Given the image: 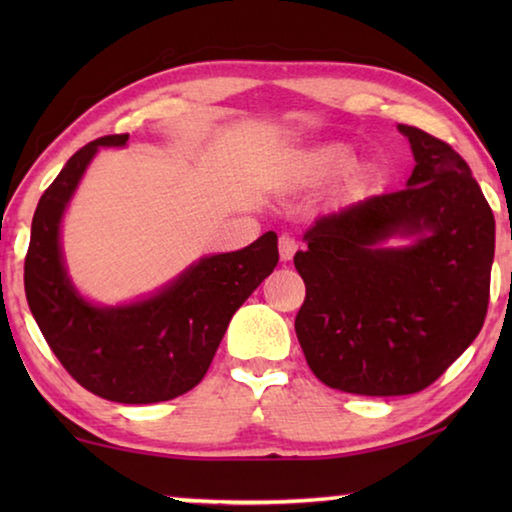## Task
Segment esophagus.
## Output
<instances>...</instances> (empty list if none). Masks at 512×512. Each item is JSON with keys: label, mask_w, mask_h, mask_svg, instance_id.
I'll return each mask as SVG.
<instances>
[{"label": "esophagus", "mask_w": 512, "mask_h": 512, "mask_svg": "<svg viewBox=\"0 0 512 512\" xmlns=\"http://www.w3.org/2000/svg\"><path fill=\"white\" fill-rule=\"evenodd\" d=\"M277 246H280V257L284 259V262H289V259L293 257V253L298 250V241L289 237V235H282L280 241H277Z\"/></svg>", "instance_id": "1"}]
</instances>
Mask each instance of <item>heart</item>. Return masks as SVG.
Listing matches in <instances>:
<instances>
[{"label":"heart","instance_id":"b5f03b06","mask_svg":"<svg viewBox=\"0 0 512 512\" xmlns=\"http://www.w3.org/2000/svg\"><path fill=\"white\" fill-rule=\"evenodd\" d=\"M352 153L348 146L343 144H329L320 146V149L302 153L293 164V176L302 183H318V180L334 176L336 171L343 169L350 162Z\"/></svg>","mask_w":512,"mask_h":512}]
</instances>
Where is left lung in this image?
I'll use <instances>...</instances> for the list:
<instances>
[{"instance_id": "8db88e82", "label": "left lung", "mask_w": 512, "mask_h": 512, "mask_svg": "<svg viewBox=\"0 0 512 512\" xmlns=\"http://www.w3.org/2000/svg\"><path fill=\"white\" fill-rule=\"evenodd\" d=\"M415 169L400 192L318 216L293 257L307 296L296 316L314 375L345 393H420L481 332L495 216L447 142L400 124ZM415 236L406 249L380 246Z\"/></svg>"}]
</instances>
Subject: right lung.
I'll use <instances>...</instances> for the list:
<instances>
[{
	"label": "right lung",
	"instance_id": "1",
	"mask_svg": "<svg viewBox=\"0 0 512 512\" xmlns=\"http://www.w3.org/2000/svg\"><path fill=\"white\" fill-rule=\"evenodd\" d=\"M99 137L67 160L47 187L31 223L24 259L29 309L63 368L90 393L119 404H153L183 395L205 377L235 311L277 266V235L203 257L155 296L124 307H97L69 282L60 253V221L99 146Z\"/></svg>",
	"mask_w": 512,
	"mask_h": 512
}]
</instances>
